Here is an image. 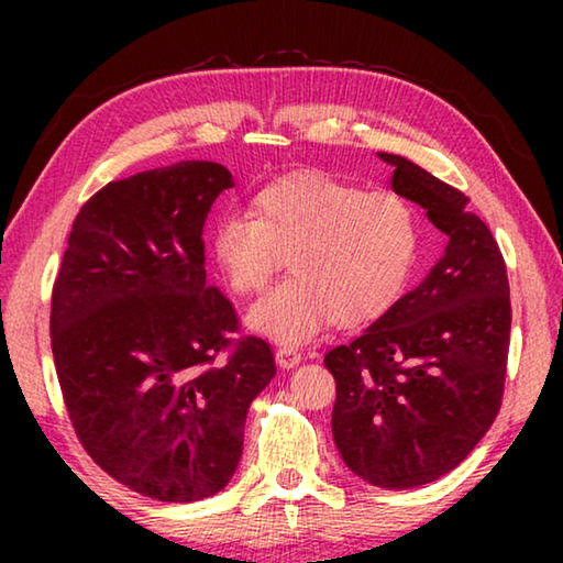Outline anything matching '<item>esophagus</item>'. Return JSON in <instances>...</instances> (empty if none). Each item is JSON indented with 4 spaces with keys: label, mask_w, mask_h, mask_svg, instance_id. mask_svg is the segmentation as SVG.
Masks as SVG:
<instances>
[{
    "label": "esophagus",
    "mask_w": 563,
    "mask_h": 563,
    "mask_svg": "<svg viewBox=\"0 0 563 563\" xmlns=\"http://www.w3.org/2000/svg\"><path fill=\"white\" fill-rule=\"evenodd\" d=\"M300 357H302L300 350L288 347V345H280L278 350H275V360H278V365L285 367V369H290V367L298 365Z\"/></svg>",
    "instance_id": "esophagus-1"
}]
</instances>
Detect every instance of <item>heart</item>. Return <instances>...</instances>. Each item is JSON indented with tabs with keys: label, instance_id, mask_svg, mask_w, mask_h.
<instances>
[{
	"label": "heart",
	"instance_id": "heart-1",
	"mask_svg": "<svg viewBox=\"0 0 563 563\" xmlns=\"http://www.w3.org/2000/svg\"><path fill=\"white\" fill-rule=\"evenodd\" d=\"M253 213H223L213 258L231 290H263L285 258L292 275L251 308V325L273 340L302 342L328 320L357 328L393 308L412 273L419 225L395 190H365L325 174L273 180Z\"/></svg>",
	"mask_w": 563,
	"mask_h": 563
}]
</instances>
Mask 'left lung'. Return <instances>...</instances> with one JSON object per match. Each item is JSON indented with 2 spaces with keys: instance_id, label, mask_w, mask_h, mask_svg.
<instances>
[{
  "instance_id": "left-lung-1",
  "label": "left lung",
  "mask_w": 563,
  "mask_h": 563,
  "mask_svg": "<svg viewBox=\"0 0 563 563\" xmlns=\"http://www.w3.org/2000/svg\"><path fill=\"white\" fill-rule=\"evenodd\" d=\"M395 194L422 206L444 233V251L350 345L332 347V437L362 479L409 489L452 472L499 415L507 379L511 302L507 263L462 190L405 156Z\"/></svg>"
}]
</instances>
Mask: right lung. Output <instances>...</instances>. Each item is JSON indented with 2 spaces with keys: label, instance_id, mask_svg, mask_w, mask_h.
<instances>
[{
  "label": "right lung",
  "instance_id": "right-lung-1",
  "mask_svg": "<svg viewBox=\"0 0 563 563\" xmlns=\"http://www.w3.org/2000/svg\"><path fill=\"white\" fill-rule=\"evenodd\" d=\"M231 170L180 161L97 190L52 290V352L71 427L113 479L158 501L221 492L247 407L275 375L206 283L203 228Z\"/></svg>",
  "mask_w": 563,
  "mask_h": 563
}]
</instances>
